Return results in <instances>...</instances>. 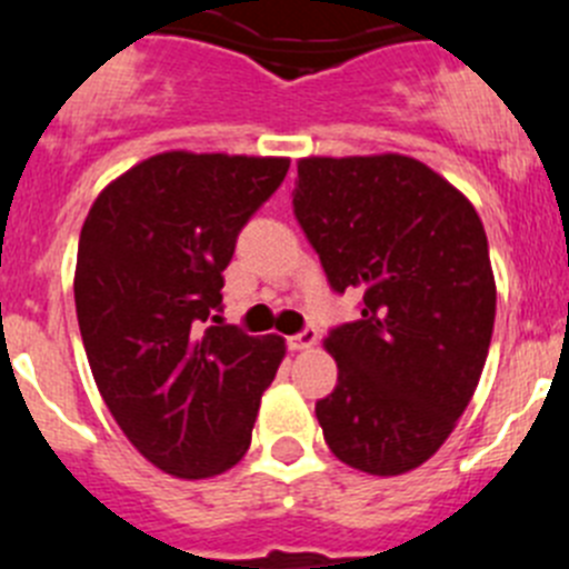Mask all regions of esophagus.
I'll return each mask as SVG.
<instances>
[{
	"mask_svg": "<svg viewBox=\"0 0 569 569\" xmlns=\"http://www.w3.org/2000/svg\"><path fill=\"white\" fill-rule=\"evenodd\" d=\"M316 341H319V333L313 328H305L301 333L290 336L288 345L290 350H310V347H316Z\"/></svg>",
	"mask_w": 569,
	"mask_h": 569,
	"instance_id": "obj_1",
	"label": "esophagus"
}]
</instances>
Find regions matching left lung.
Segmentation results:
<instances>
[{
    "label": "left lung",
    "instance_id": "left-lung-1",
    "mask_svg": "<svg viewBox=\"0 0 569 569\" xmlns=\"http://www.w3.org/2000/svg\"><path fill=\"white\" fill-rule=\"evenodd\" d=\"M293 210L330 288L361 319L330 330L339 385L316 419L339 461L416 470L470 405L496 321L487 233L459 188L413 156L299 159Z\"/></svg>",
    "mask_w": 569,
    "mask_h": 569
}]
</instances>
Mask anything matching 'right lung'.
Masks as SVG:
<instances>
[{"instance_id":"add662e5","label":"right lung","mask_w":569,"mask_h":569,"mask_svg":"<svg viewBox=\"0 0 569 569\" xmlns=\"http://www.w3.org/2000/svg\"><path fill=\"white\" fill-rule=\"evenodd\" d=\"M288 168L164 150L116 176L82 224L73 299L90 370L130 445L176 479L239 465L288 350L276 333L208 328L236 236Z\"/></svg>"}]
</instances>
